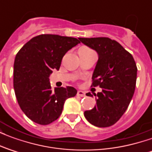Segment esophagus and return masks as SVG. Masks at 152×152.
Returning a JSON list of instances; mask_svg holds the SVG:
<instances>
[{"instance_id":"obj_1","label":"esophagus","mask_w":152,"mask_h":152,"mask_svg":"<svg viewBox=\"0 0 152 152\" xmlns=\"http://www.w3.org/2000/svg\"><path fill=\"white\" fill-rule=\"evenodd\" d=\"M77 95L80 96V97H85L86 96V93L82 91V90H79L78 92H77Z\"/></svg>"}]
</instances>
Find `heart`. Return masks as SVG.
I'll list each match as a JSON object with an SVG mask.
<instances>
[{"instance_id":"heart-1","label":"heart","mask_w":152,"mask_h":152,"mask_svg":"<svg viewBox=\"0 0 152 152\" xmlns=\"http://www.w3.org/2000/svg\"><path fill=\"white\" fill-rule=\"evenodd\" d=\"M82 49H86V48H82Z\"/></svg>"}]
</instances>
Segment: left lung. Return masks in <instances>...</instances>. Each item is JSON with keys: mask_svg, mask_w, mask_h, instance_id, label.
Instances as JSON below:
<instances>
[{"mask_svg": "<svg viewBox=\"0 0 152 152\" xmlns=\"http://www.w3.org/2000/svg\"><path fill=\"white\" fill-rule=\"evenodd\" d=\"M84 45L95 50L99 59L93 73V86L102 92L96 96V105L84 115L94 126H112L123 115L134 96L137 66L134 58L121 44L107 37L79 38ZM91 96L90 93L86 94Z\"/></svg>", "mask_w": 152, "mask_h": 152, "instance_id": "left-lung-1", "label": "left lung"}]
</instances>
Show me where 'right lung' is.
<instances>
[{"label":"right lung","instance_id":"obj_1","mask_svg":"<svg viewBox=\"0 0 152 152\" xmlns=\"http://www.w3.org/2000/svg\"><path fill=\"white\" fill-rule=\"evenodd\" d=\"M80 40L58 35L43 34L25 44L14 63V89L18 105L37 124L46 125L56 121L66 99L76 96L74 87L51 89L50 76L58 70L63 57Z\"/></svg>","mask_w":152,"mask_h":152}]
</instances>
